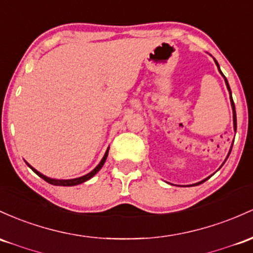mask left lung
<instances>
[{
	"label": "left lung",
	"instance_id": "left-lung-1",
	"mask_svg": "<svg viewBox=\"0 0 253 253\" xmlns=\"http://www.w3.org/2000/svg\"><path fill=\"white\" fill-rule=\"evenodd\" d=\"M215 63H216V66H217V68H218V71H220V73L222 74V77L224 78V82H226L227 88H228V91H229V98H230V103H232V108H233V122H234V129H235V131H237V114H235V107H234V102H233V98H232V91H230V87H229V84H228V82H227L226 77H224V76H223V73H222V72H221V69H220V66H218L217 61H216V60H215ZM208 179H209V177H208ZM205 180H207V179L202 180V181L197 182V184H193V185H199V184H202V182H204Z\"/></svg>",
	"mask_w": 253,
	"mask_h": 253
}]
</instances>
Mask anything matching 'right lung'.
Wrapping results in <instances>:
<instances>
[{"mask_svg": "<svg viewBox=\"0 0 253 253\" xmlns=\"http://www.w3.org/2000/svg\"><path fill=\"white\" fill-rule=\"evenodd\" d=\"M108 152H109V148L107 149V151H105V154H104L103 158H102V161H101V162L98 163V166H97V167H96L95 169H93V170H91L90 173H88V174H86V175H84V176L76 177V179H69V180H57V179H51V177H48V176L43 175V174L40 173V171H38V170H36V169L33 168L32 166H30L29 163H27V162H26V165L29 166V167L31 168L32 170L35 171V173L37 174L38 176H41L42 179H43V180H45V181H46V182H49V184H51V185H55V186H76V185L83 184V182L87 181V180H88V179H91V177H92L93 175H95L96 173H98V171H99V169H101L102 167H103V165H104L105 160H107V157H108Z\"/></svg>", "mask_w": 253, "mask_h": 253, "instance_id": "right-lung-1", "label": "right lung"}]
</instances>
